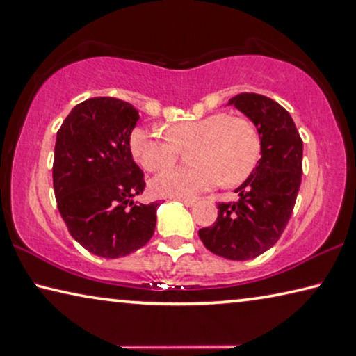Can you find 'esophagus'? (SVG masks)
<instances>
[{
  "label": "esophagus",
  "mask_w": 356,
  "mask_h": 356,
  "mask_svg": "<svg viewBox=\"0 0 356 356\" xmlns=\"http://www.w3.org/2000/svg\"><path fill=\"white\" fill-rule=\"evenodd\" d=\"M176 201H180V202H184L185 206L187 207H191V206H195V200H191V198H174Z\"/></svg>",
  "instance_id": "esophagus-1"
}]
</instances>
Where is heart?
<instances>
[{"mask_svg": "<svg viewBox=\"0 0 356 356\" xmlns=\"http://www.w3.org/2000/svg\"><path fill=\"white\" fill-rule=\"evenodd\" d=\"M165 134L134 128L129 150L145 171L155 172L176 161L179 149H190L188 169H168L150 180L155 195L190 198L216 187L223 180L236 185L250 176L259 158V136L255 127L242 117L217 112L193 120L177 122Z\"/></svg>", "mask_w": 356, "mask_h": 356, "instance_id": "heart-1", "label": "heart"}]
</instances>
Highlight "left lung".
I'll return each instance as SVG.
<instances>
[{
	"label": "left lung",
	"mask_w": 356,
	"mask_h": 356,
	"mask_svg": "<svg viewBox=\"0 0 356 356\" xmlns=\"http://www.w3.org/2000/svg\"><path fill=\"white\" fill-rule=\"evenodd\" d=\"M257 127L259 160L234 193L220 202L212 227L200 229L207 250L245 261L269 250L284 233L295 207L302 174V140L291 115L274 99L241 93L228 101Z\"/></svg>",
	"instance_id": "8db88e82"
}]
</instances>
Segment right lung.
<instances>
[{"mask_svg": "<svg viewBox=\"0 0 356 356\" xmlns=\"http://www.w3.org/2000/svg\"><path fill=\"white\" fill-rule=\"evenodd\" d=\"M138 120L127 101L90 98L72 107L56 133V204L72 238L93 255L125 257L154 236L160 202L134 201L145 187L129 150Z\"/></svg>", "mask_w": 356, "mask_h": 356, "instance_id": "1", "label": "right lung"}]
</instances>
